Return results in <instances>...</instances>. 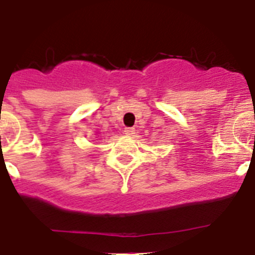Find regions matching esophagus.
I'll use <instances>...</instances> for the list:
<instances>
[{"label":"esophagus","instance_id":"esophagus-1","mask_svg":"<svg viewBox=\"0 0 255 255\" xmlns=\"http://www.w3.org/2000/svg\"><path fill=\"white\" fill-rule=\"evenodd\" d=\"M124 132H125L126 135H129V136H131V135L135 134V129H134V128H125Z\"/></svg>","mask_w":255,"mask_h":255}]
</instances>
